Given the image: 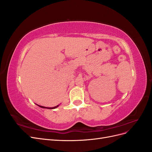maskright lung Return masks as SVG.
<instances>
[{"instance_id":"obj_1","label":"right lung","mask_w":152,"mask_h":152,"mask_svg":"<svg viewBox=\"0 0 152 152\" xmlns=\"http://www.w3.org/2000/svg\"><path fill=\"white\" fill-rule=\"evenodd\" d=\"M39 107H41V108H48V109H54V108H57L59 105H57V106H56V107H51V108H49V107H42V106H40V105H39V104H37Z\"/></svg>"}]
</instances>
